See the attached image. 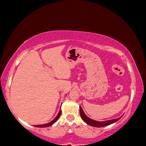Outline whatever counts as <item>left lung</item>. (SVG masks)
<instances>
[{
  "label": "left lung",
  "instance_id": "left-lung-1",
  "mask_svg": "<svg viewBox=\"0 0 146 146\" xmlns=\"http://www.w3.org/2000/svg\"><path fill=\"white\" fill-rule=\"evenodd\" d=\"M79 108H80V115H81L82 120H84L86 124H88V125H90V126L92 127H102L108 126V125H111V124L117 122V120H120V119L123 117V115H122V116H120V117H117V118H115V119H113V120H106V121H101V122L96 121V120H92V119L90 118V117H88L87 115L84 113V111H83L82 108L81 107V106H79Z\"/></svg>",
  "mask_w": 146,
  "mask_h": 146
}]
</instances>
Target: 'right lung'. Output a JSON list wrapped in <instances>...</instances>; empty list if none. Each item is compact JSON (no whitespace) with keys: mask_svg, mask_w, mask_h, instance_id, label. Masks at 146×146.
<instances>
[{"mask_svg":"<svg viewBox=\"0 0 146 146\" xmlns=\"http://www.w3.org/2000/svg\"><path fill=\"white\" fill-rule=\"evenodd\" d=\"M61 115V110L59 111L58 113V115H56V117H55L54 120H52V121H51L50 123H48L46 124H44V125H34V126L36 127H50L51 126V125H53L54 124L56 123V121H57L59 119V117H60Z\"/></svg>","mask_w":146,"mask_h":146,"instance_id":"1","label":"right lung"}]
</instances>
